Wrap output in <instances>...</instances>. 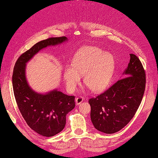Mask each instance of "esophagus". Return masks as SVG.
<instances>
[{
    "instance_id": "esophagus-1",
    "label": "esophagus",
    "mask_w": 158,
    "mask_h": 158,
    "mask_svg": "<svg viewBox=\"0 0 158 158\" xmlns=\"http://www.w3.org/2000/svg\"><path fill=\"white\" fill-rule=\"evenodd\" d=\"M75 101H76V104L77 105L81 104L82 102L83 101V97H78L77 98H76Z\"/></svg>"
}]
</instances>
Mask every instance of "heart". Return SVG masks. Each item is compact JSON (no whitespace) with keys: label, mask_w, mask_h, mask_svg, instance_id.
<instances>
[{"label":"heart","mask_w":158,"mask_h":158,"mask_svg":"<svg viewBox=\"0 0 158 158\" xmlns=\"http://www.w3.org/2000/svg\"><path fill=\"white\" fill-rule=\"evenodd\" d=\"M114 67V60L110 53L97 47L85 46L75 54L71 66L65 68V84L70 92H75L83 75V81L91 90L100 92L109 84Z\"/></svg>","instance_id":"heart-1"}]
</instances>
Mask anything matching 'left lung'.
<instances>
[{
	"label": "left lung",
	"instance_id": "8db88e82",
	"mask_svg": "<svg viewBox=\"0 0 158 158\" xmlns=\"http://www.w3.org/2000/svg\"><path fill=\"white\" fill-rule=\"evenodd\" d=\"M129 55L125 77L88 101L92 124L105 134H114L127 125L143 100L146 85L145 70L136 55Z\"/></svg>",
	"mask_w": 158,
	"mask_h": 158
}]
</instances>
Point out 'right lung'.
<instances>
[{
    "mask_svg": "<svg viewBox=\"0 0 158 158\" xmlns=\"http://www.w3.org/2000/svg\"><path fill=\"white\" fill-rule=\"evenodd\" d=\"M66 40L63 36L36 43L18 57L12 75L14 97L22 116L31 129L44 137H52L63 130L66 114L75 106V97L57 89L46 94L34 92L27 81L25 65L41 49Z\"/></svg>",
    "mask_w": 158,
    "mask_h": 158,
    "instance_id": "add662e5",
    "label": "right lung"
}]
</instances>
